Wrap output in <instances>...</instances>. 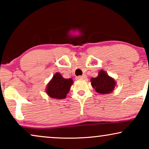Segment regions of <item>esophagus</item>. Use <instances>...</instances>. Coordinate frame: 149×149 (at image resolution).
<instances>
[{
    "label": "esophagus",
    "mask_w": 149,
    "mask_h": 149,
    "mask_svg": "<svg viewBox=\"0 0 149 149\" xmlns=\"http://www.w3.org/2000/svg\"><path fill=\"white\" fill-rule=\"evenodd\" d=\"M85 77H85V75H82V76H78L76 77V79H78V80H79V79H84Z\"/></svg>",
    "instance_id": "esophagus-1"
}]
</instances>
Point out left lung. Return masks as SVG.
Instances as JSON below:
<instances>
[{"label":"left lung","instance_id":"obj_1","mask_svg":"<svg viewBox=\"0 0 149 149\" xmlns=\"http://www.w3.org/2000/svg\"><path fill=\"white\" fill-rule=\"evenodd\" d=\"M91 82L95 91L102 94L111 93L116 84L115 80L109 77L104 70L100 71L97 77L91 78Z\"/></svg>","mask_w":149,"mask_h":149}]
</instances>
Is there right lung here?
Instances as JSON below:
<instances>
[{
  "instance_id": "add662e5",
  "label": "right lung",
  "mask_w": 149,
  "mask_h": 149,
  "mask_svg": "<svg viewBox=\"0 0 149 149\" xmlns=\"http://www.w3.org/2000/svg\"><path fill=\"white\" fill-rule=\"evenodd\" d=\"M73 83L71 79H64L60 73L57 72L47 87L46 92L52 98L64 99L70 91Z\"/></svg>"
}]
</instances>
